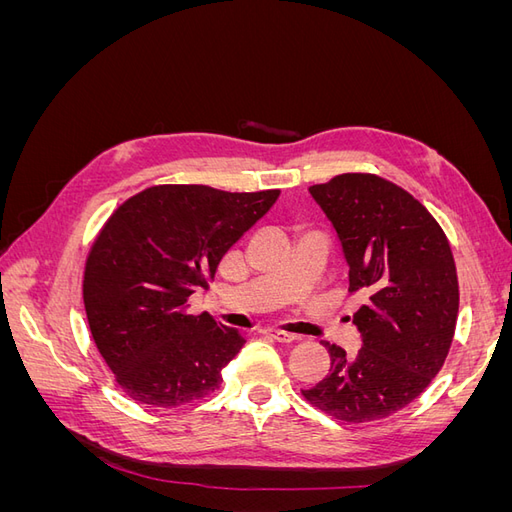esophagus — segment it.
<instances>
[{
	"label": "esophagus",
	"mask_w": 512,
	"mask_h": 512,
	"mask_svg": "<svg viewBox=\"0 0 512 512\" xmlns=\"http://www.w3.org/2000/svg\"><path fill=\"white\" fill-rule=\"evenodd\" d=\"M267 335L271 339H275V342H280V344H292L294 339H297L292 333H286V331H280V329H269Z\"/></svg>",
	"instance_id": "obj_1"
}]
</instances>
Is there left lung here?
<instances>
[{
    "mask_svg": "<svg viewBox=\"0 0 512 512\" xmlns=\"http://www.w3.org/2000/svg\"><path fill=\"white\" fill-rule=\"evenodd\" d=\"M309 194L342 241L348 292H361L365 305L352 318L359 352L322 342L329 376L303 397L337 421H380L412 404L451 350L459 312L451 245L410 192L378 175L344 173Z\"/></svg>",
    "mask_w": 512,
    "mask_h": 512,
    "instance_id": "1",
    "label": "left lung"
}]
</instances>
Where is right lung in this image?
<instances>
[{
	"label": "right lung",
	"instance_id": "obj_1",
	"mask_svg": "<svg viewBox=\"0 0 512 512\" xmlns=\"http://www.w3.org/2000/svg\"><path fill=\"white\" fill-rule=\"evenodd\" d=\"M280 196L153 185L123 203L91 245L83 301L96 348L138 404L177 408L220 389L245 339L188 299Z\"/></svg>",
	"mask_w": 512,
	"mask_h": 512
}]
</instances>
